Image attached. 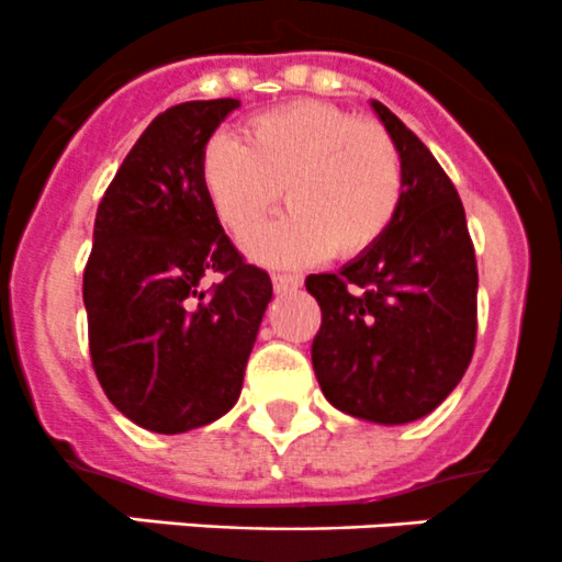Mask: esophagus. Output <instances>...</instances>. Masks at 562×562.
Instances as JSON below:
<instances>
[{
  "label": "esophagus",
  "mask_w": 562,
  "mask_h": 562,
  "mask_svg": "<svg viewBox=\"0 0 562 562\" xmlns=\"http://www.w3.org/2000/svg\"><path fill=\"white\" fill-rule=\"evenodd\" d=\"M303 283V276L300 273H273V286L276 292H292Z\"/></svg>",
  "instance_id": "1"
}]
</instances>
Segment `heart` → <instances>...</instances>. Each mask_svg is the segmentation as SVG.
Instances as JSON below:
<instances>
[{"label":"heart","mask_w":562,"mask_h":562,"mask_svg":"<svg viewBox=\"0 0 562 562\" xmlns=\"http://www.w3.org/2000/svg\"><path fill=\"white\" fill-rule=\"evenodd\" d=\"M210 204L232 237L246 240L283 202L292 213L251 240L268 262L330 251H369L396 221L404 164L391 133L322 100H292L257 114L243 144L215 136L202 155Z\"/></svg>","instance_id":"heart-1"}]
</instances>
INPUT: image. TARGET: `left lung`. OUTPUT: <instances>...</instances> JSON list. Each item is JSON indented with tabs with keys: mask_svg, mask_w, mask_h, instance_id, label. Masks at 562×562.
Segmentation results:
<instances>
[{
	"mask_svg": "<svg viewBox=\"0 0 562 562\" xmlns=\"http://www.w3.org/2000/svg\"><path fill=\"white\" fill-rule=\"evenodd\" d=\"M374 111L402 153V207L376 246L305 289L322 308L311 363L325 398L393 426L429 415L468 371L477 265L451 177L387 105Z\"/></svg>",
	"mask_w": 562,
	"mask_h": 562,
	"instance_id": "1",
	"label": "left lung"
}]
</instances>
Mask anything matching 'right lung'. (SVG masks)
Listing matches in <instances>:
<instances>
[{"instance_id":"obj_1","label":"right lung","mask_w":562,"mask_h":562,"mask_svg":"<svg viewBox=\"0 0 562 562\" xmlns=\"http://www.w3.org/2000/svg\"><path fill=\"white\" fill-rule=\"evenodd\" d=\"M235 98L155 116L98 204L85 268L90 358L109 402L158 435L235 407L273 281L226 237L202 155ZM204 274L220 283L203 286Z\"/></svg>"}]
</instances>
